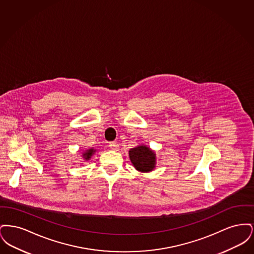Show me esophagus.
<instances>
[{
	"label": "esophagus",
	"instance_id": "34e87169",
	"mask_svg": "<svg viewBox=\"0 0 254 254\" xmlns=\"http://www.w3.org/2000/svg\"><path fill=\"white\" fill-rule=\"evenodd\" d=\"M109 146L112 150H117L118 147H119V144L117 142H110L109 144Z\"/></svg>",
	"mask_w": 254,
	"mask_h": 254
}]
</instances>
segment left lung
Wrapping results in <instances>:
<instances>
[{"instance_id":"1","label":"left lung","mask_w":254,"mask_h":254,"mask_svg":"<svg viewBox=\"0 0 254 254\" xmlns=\"http://www.w3.org/2000/svg\"><path fill=\"white\" fill-rule=\"evenodd\" d=\"M129 158L135 169L139 171H151L155 167V153L145 145L131 148L129 150Z\"/></svg>"}]
</instances>
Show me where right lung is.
<instances>
[{
  "label": "right lung",
  "instance_id": "right-lung-1",
  "mask_svg": "<svg viewBox=\"0 0 254 254\" xmlns=\"http://www.w3.org/2000/svg\"><path fill=\"white\" fill-rule=\"evenodd\" d=\"M94 151H95V150H94V149H92V148H91V149H88V150H86V152L84 153V155H83V156H84V158L86 159V160H88V159L90 158V156L93 154V152H94Z\"/></svg>",
  "mask_w": 254,
  "mask_h": 254
}]
</instances>
